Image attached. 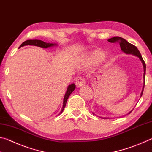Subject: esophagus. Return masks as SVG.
Returning <instances> with one entry per match:
<instances>
[{"mask_svg": "<svg viewBox=\"0 0 152 152\" xmlns=\"http://www.w3.org/2000/svg\"><path fill=\"white\" fill-rule=\"evenodd\" d=\"M86 84V80L84 78H81V77H78L76 80V84L77 87H81L85 85Z\"/></svg>", "mask_w": 152, "mask_h": 152, "instance_id": "obj_1", "label": "esophagus"}]
</instances>
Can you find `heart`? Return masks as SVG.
Listing matches in <instances>:
<instances>
[{"instance_id":"heart-1","label":"heart","mask_w":152,"mask_h":152,"mask_svg":"<svg viewBox=\"0 0 152 152\" xmlns=\"http://www.w3.org/2000/svg\"><path fill=\"white\" fill-rule=\"evenodd\" d=\"M107 56L104 54L103 51L100 50H93L89 51L83 55L80 59V63L84 66H91L94 65L99 61L106 60Z\"/></svg>"}]
</instances>
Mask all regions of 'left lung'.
<instances>
[{
  "instance_id": "obj_1",
  "label": "left lung",
  "mask_w": 152,
  "mask_h": 152,
  "mask_svg": "<svg viewBox=\"0 0 152 152\" xmlns=\"http://www.w3.org/2000/svg\"><path fill=\"white\" fill-rule=\"evenodd\" d=\"M108 42L110 43H115V42L119 43L122 51L125 53L126 54H132L135 56H137V57L139 58V59H140V61H141V63H142L143 68V88H142V90H141V92L140 94V98H141L143 94L144 86H145V76L146 66H145V64L144 62V61L142 58V56H141V53L140 52V51L138 50V49L136 48L135 45H133V44H132V43H129L127 40L123 39V38L118 37V36H117V37H113L112 38H110V39H108ZM132 110H131L130 112H129L128 114H130V113L132 112ZM93 115H94V113H93ZM101 118H102V119H108L107 117H101Z\"/></svg>"
}]
</instances>
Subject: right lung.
Masks as SVG:
<instances>
[{
  "label": "right lung",
  "instance_id": "right-lung-1",
  "mask_svg": "<svg viewBox=\"0 0 152 152\" xmlns=\"http://www.w3.org/2000/svg\"><path fill=\"white\" fill-rule=\"evenodd\" d=\"M25 45H35V46H37V47L46 49V48L53 47V46H58V43H46V42H43V41H42V40H38V39H33V40L30 39V40L25 41V42L23 43L22 44L19 46V48L23 47V46H25ZM75 88H76V85L74 84H70V85H69L68 86V88H67L66 94H65V95H64V97L62 109H61L60 114H61V113H62V111L64 109V108H65V107H66V102H67V101H68L69 96H70L72 92L74 90H75Z\"/></svg>",
  "mask_w": 152,
  "mask_h": 152
}]
</instances>
